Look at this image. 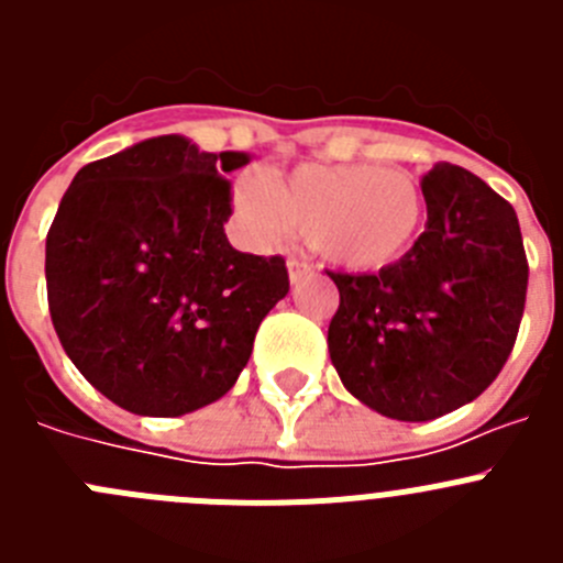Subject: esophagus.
<instances>
[{"label": "esophagus", "mask_w": 563, "mask_h": 563, "mask_svg": "<svg viewBox=\"0 0 563 563\" xmlns=\"http://www.w3.org/2000/svg\"><path fill=\"white\" fill-rule=\"evenodd\" d=\"M287 273H290V285H298L301 278L312 276V265H310V262H307V258L292 256L290 262H287Z\"/></svg>", "instance_id": "obj_1"}]
</instances>
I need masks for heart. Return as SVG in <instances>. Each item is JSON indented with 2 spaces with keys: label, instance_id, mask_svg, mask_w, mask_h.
Instances as JSON below:
<instances>
[{
  "label": "heart",
  "instance_id": "1",
  "mask_svg": "<svg viewBox=\"0 0 563 563\" xmlns=\"http://www.w3.org/2000/svg\"><path fill=\"white\" fill-rule=\"evenodd\" d=\"M233 217L253 245L296 233L346 271H380L409 256L426 225L415 174L372 163H305L290 174L251 172L233 188Z\"/></svg>",
  "mask_w": 563,
  "mask_h": 563
}]
</instances>
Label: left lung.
Wrapping results in <instances>:
<instances>
[{
    "label": "left lung",
    "mask_w": 563,
    "mask_h": 563,
    "mask_svg": "<svg viewBox=\"0 0 563 563\" xmlns=\"http://www.w3.org/2000/svg\"><path fill=\"white\" fill-rule=\"evenodd\" d=\"M429 222L380 273H330L332 366L352 397L391 420L426 422L476 400L519 335L527 256L514 206L451 163L422 177Z\"/></svg>",
    "instance_id": "8db88e82"
}]
</instances>
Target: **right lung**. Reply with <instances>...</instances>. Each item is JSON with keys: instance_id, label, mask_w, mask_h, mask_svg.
I'll return each instance as SVG.
<instances>
[{"instance_id": "right-lung-1", "label": "right lung", "mask_w": 563, "mask_h": 563, "mask_svg": "<svg viewBox=\"0 0 563 563\" xmlns=\"http://www.w3.org/2000/svg\"><path fill=\"white\" fill-rule=\"evenodd\" d=\"M247 152L161 134L73 177L47 233V301L69 361L143 417L220 400L262 318L287 296L285 258L231 247L228 174Z\"/></svg>"}]
</instances>
